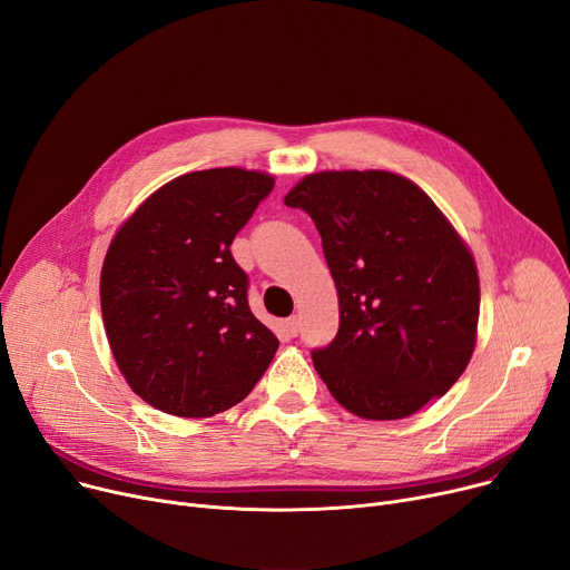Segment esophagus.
Instances as JSON below:
<instances>
[{
  "label": "esophagus",
  "instance_id": "obj_1",
  "mask_svg": "<svg viewBox=\"0 0 570 570\" xmlns=\"http://www.w3.org/2000/svg\"><path fill=\"white\" fill-rule=\"evenodd\" d=\"M286 331H288V335H291V337H295V335H297V331H301V318H297V316L286 318Z\"/></svg>",
  "mask_w": 570,
  "mask_h": 570
}]
</instances>
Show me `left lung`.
<instances>
[{"label": "left lung", "mask_w": 570, "mask_h": 570, "mask_svg": "<svg viewBox=\"0 0 570 570\" xmlns=\"http://www.w3.org/2000/svg\"><path fill=\"white\" fill-rule=\"evenodd\" d=\"M316 224L340 295V331L312 361L333 397L397 421L445 395L475 346L473 256L434 200L387 170H323L284 198Z\"/></svg>", "instance_id": "left-lung-1"}]
</instances>
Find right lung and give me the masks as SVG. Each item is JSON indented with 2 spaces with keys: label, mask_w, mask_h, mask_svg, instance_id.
I'll return each instance as SVG.
<instances>
[{
  "label": "right lung",
  "mask_w": 570,
  "mask_h": 570,
  "mask_svg": "<svg viewBox=\"0 0 570 570\" xmlns=\"http://www.w3.org/2000/svg\"><path fill=\"white\" fill-rule=\"evenodd\" d=\"M275 177L245 168L179 175L122 224L101 267L110 351L131 391L179 417L243 402L279 340L252 314L233 237Z\"/></svg>",
  "instance_id": "add662e5"
}]
</instances>
